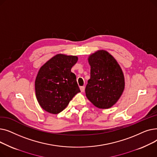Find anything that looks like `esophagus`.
Listing matches in <instances>:
<instances>
[{
    "label": "esophagus",
    "mask_w": 157,
    "mask_h": 157,
    "mask_svg": "<svg viewBox=\"0 0 157 157\" xmlns=\"http://www.w3.org/2000/svg\"><path fill=\"white\" fill-rule=\"evenodd\" d=\"M80 90L81 92H83L85 91V86H81L80 87Z\"/></svg>",
    "instance_id": "obj_1"
}]
</instances>
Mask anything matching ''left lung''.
Instances as JSON below:
<instances>
[{
    "label": "left lung",
    "mask_w": 157,
    "mask_h": 157,
    "mask_svg": "<svg viewBox=\"0 0 157 157\" xmlns=\"http://www.w3.org/2000/svg\"><path fill=\"white\" fill-rule=\"evenodd\" d=\"M90 79L85 88L88 99L99 109L116 104L125 88L124 75L116 59L108 52L98 50L89 55Z\"/></svg>",
    "instance_id": "1"
}]
</instances>
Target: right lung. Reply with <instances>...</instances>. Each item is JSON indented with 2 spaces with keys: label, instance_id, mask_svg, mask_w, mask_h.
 <instances>
[{
  "label": "right lung",
  "instance_id": "1",
  "mask_svg": "<svg viewBox=\"0 0 157 157\" xmlns=\"http://www.w3.org/2000/svg\"><path fill=\"white\" fill-rule=\"evenodd\" d=\"M78 60L77 56L57 54L40 68L35 81L36 95L46 112L60 113L80 92L76 76L71 72Z\"/></svg>",
  "mask_w": 157,
  "mask_h": 157
}]
</instances>
